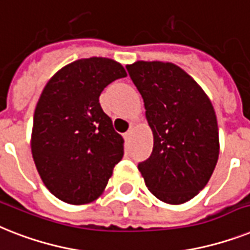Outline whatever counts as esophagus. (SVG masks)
<instances>
[{
	"mask_svg": "<svg viewBox=\"0 0 250 250\" xmlns=\"http://www.w3.org/2000/svg\"><path fill=\"white\" fill-rule=\"evenodd\" d=\"M131 135H132V129H128V131L125 132V135H123V137H125V140H129L131 139Z\"/></svg>",
	"mask_w": 250,
	"mask_h": 250,
	"instance_id": "34e87169",
	"label": "esophagus"
}]
</instances>
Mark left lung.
Returning a JSON list of instances; mask_svg holds the SVG:
<instances>
[{"label": "left lung", "mask_w": 250, "mask_h": 250, "mask_svg": "<svg viewBox=\"0 0 250 250\" xmlns=\"http://www.w3.org/2000/svg\"><path fill=\"white\" fill-rule=\"evenodd\" d=\"M125 68L153 131V153L139 164L146 188L168 204L188 202L206 188L220 154L209 97L172 62L139 60Z\"/></svg>", "instance_id": "obj_1"}]
</instances>
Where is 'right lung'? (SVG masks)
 <instances>
[{
  "instance_id": "add662e5",
  "label": "right lung",
  "mask_w": 250,
  "mask_h": 250,
  "mask_svg": "<svg viewBox=\"0 0 250 250\" xmlns=\"http://www.w3.org/2000/svg\"><path fill=\"white\" fill-rule=\"evenodd\" d=\"M127 76L113 59H79L50 78L34 110L30 147L44 186L62 202L82 206L104 192L125 140L99 97Z\"/></svg>"
}]
</instances>
